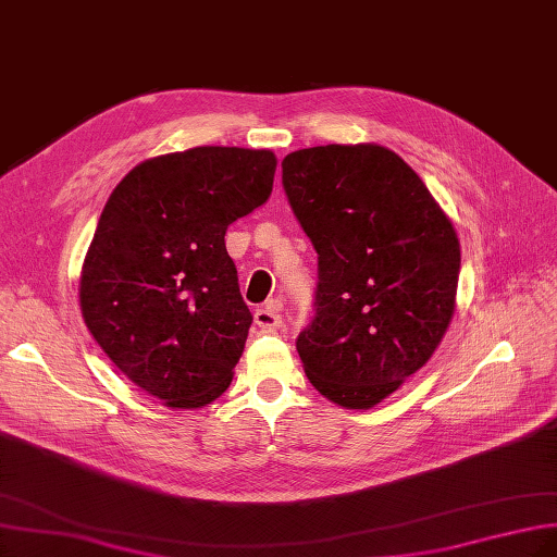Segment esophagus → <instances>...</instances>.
I'll return each instance as SVG.
<instances>
[{"label": "esophagus", "mask_w": 557, "mask_h": 557, "mask_svg": "<svg viewBox=\"0 0 557 557\" xmlns=\"http://www.w3.org/2000/svg\"><path fill=\"white\" fill-rule=\"evenodd\" d=\"M255 321L259 327H268V331H273L282 323V300H268L265 305L257 307L255 310Z\"/></svg>", "instance_id": "esophagus-1"}]
</instances>
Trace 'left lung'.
<instances>
[{
    "label": "left lung",
    "mask_w": 557,
    "mask_h": 557,
    "mask_svg": "<svg viewBox=\"0 0 557 557\" xmlns=\"http://www.w3.org/2000/svg\"><path fill=\"white\" fill-rule=\"evenodd\" d=\"M282 185L319 255L314 317L296 348L323 397L372 408L441 344L459 282V238L422 178L389 149H300Z\"/></svg>",
    "instance_id": "obj_1"
}]
</instances>
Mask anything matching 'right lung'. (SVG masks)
Here are the masks:
<instances>
[{
	"label": "right lung",
	"instance_id": "right-lung-1",
	"mask_svg": "<svg viewBox=\"0 0 557 557\" xmlns=\"http://www.w3.org/2000/svg\"><path fill=\"white\" fill-rule=\"evenodd\" d=\"M275 156L197 147L137 164L100 213L79 277L82 317L135 385L199 408L232 383L252 314L226 226L273 190Z\"/></svg>",
	"mask_w": 557,
	"mask_h": 557
}]
</instances>
